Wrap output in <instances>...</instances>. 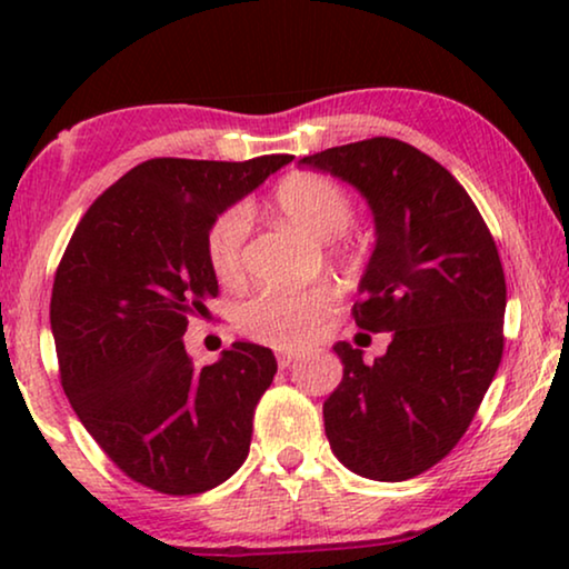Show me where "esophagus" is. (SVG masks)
Instances as JSON below:
<instances>
[{
	"label": "esophagus",
	"instance_id": "1",
	"mask_svg": "<svg viewBox=\"0 0 569 569\" xmlns=\"http://www.w3.org/2000/svg\"><path fill=\"white\" fill-rule=\"evenodd\" d=\"M298 352H282V355H279L277 357V362H279V368H290V365L295 362V360H298Z\"/></svg>",
	"mask_w": 569,
	"mask_h": 569
}]
</instances>
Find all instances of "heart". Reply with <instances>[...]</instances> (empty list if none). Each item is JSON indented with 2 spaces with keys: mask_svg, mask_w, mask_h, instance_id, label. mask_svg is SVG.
<instances>
[{
  "mask_svg": "<svg viewBox=\"0 0 569 569\" xmlns=\"http://www.w3.org/2000/svg\"><path fill=\"white\" fill-rule=\"evenodd\" d=\"M274 204L292 224L318 240L339 238L355 220V201L345 186L323 173H292L274 191ZM248 236L246 207H228L209 224L204 251L209 269L220 282H236L243 271ZM337 306L329 287L302 292L259 290L236 308V326L248 339L269 347L295 349L316 337L318 326Z\"/></svg>",
  "mask_w": 569,
  "mask_h": 569,
  "instance_id": "obj_1",
  "label": "heart"
}]
</instances>
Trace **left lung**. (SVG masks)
Instances as JSON below:
<instances>
[{"label":"left lung","mask_w":569,"mask_h":569,"mask_svg":"<svg viewBox=\"0 0 569 569\" xmlns=\"http://www.w3.org/2000/svg\"><path fill=\"white\" fill-rule=\"evenodd\" d=\"M300 162L368 199L376 251L352 316L393 337L376 362L347 341L333 347L345 378L323 401L326 438L360 477L411 479L456 448L500 368V253L463 186L417 147L372 137Z\"/></svg>","instance_id":"8db88e82"}]
</instances>
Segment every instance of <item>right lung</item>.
I'll return each mask as SVG.
<instances>
[{"mask_svg": "<svg viewBox=\"0 0 569 569\" xmlns=\"http://www.w3.org/2000/svg\"><path fill=\"white\" fill-rule=\"evenodd\" d=\"M290 160H147L92 201L61 256L51 292L61 388L103 453L154 492H207L246 461L274 355L236 341L193 368L183 333L220 292L209 224Z\"/></svg>", "mask_w": 569, "mask_h": 569, "instance_id": "add662e5", "label": "right lung"}]
</instances>
